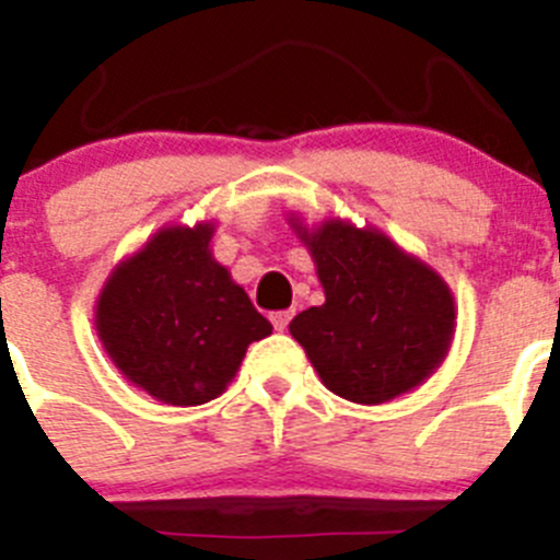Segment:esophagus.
I'll list each match as a JSON object with an SVG mask.
<instances>
[{"label":"esophagus","instance_id":"1","mask_svg":"<svg viewBox=\"0 0 560 560\" xmlns=\"http://www.w3.org/2000/svg\"><path fill=\"white\" fill-rule=\"evenodd\" d=\"M292 312L290 310H281V312H270V320H273L276 331H284L287 324H290Z\"/></svg>","mask_w":560,"mask_h":560}]
</instances>
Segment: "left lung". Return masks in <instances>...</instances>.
Returning <instances> with one entry per match:
<instances>
[{"label": "left lung", "mask_w": 560, "mask_h": 560, "mask_svg": "<svg viewBox=\"0 0 560 560\" xmlns=\"http://www.w3.org/2000/svg\"><path fill=\"white\" fill-rule=\"evenodd\" d=\"M287 220L324 284V304L290 324L320 382L340 399L385 405L430 380L455 337L450 284L374 225Z\"/></svg>", "instance_id": "8db88e82"}]
</instances>
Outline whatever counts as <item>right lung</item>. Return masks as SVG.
<instances>
[{
	"label": "right lung",
	"instance_id": "1",
	"mask_svg": "<svg viewBox=\"0 0 560 560\" xmlns=\"http://www.w3.org/2000/svg\"><path fill=\"white\" fill-rule=\"evenodd\" d=\"M211 220L164 225L110 270L94 306L108 360L164 405L218 399L250 342L273 331L211 256Z\"/></svg>",
	"mask_w": 560,
	"mask_h": 560
}]
</instances>
